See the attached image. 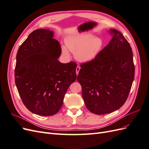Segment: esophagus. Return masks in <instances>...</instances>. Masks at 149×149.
I'll use <instances>...</instances> for the list:
<instances>
[{"instance_id": "1", "label": "esophagus", "mask_w": 149, "mask_h": 149, "mask_svg": "<svg viewBox=\"0 0 149 149\" xmlns=\"http://www.w3.org/2000/svg\"><path fill=\"white\" fill-rule=\"evenodd\" d=\"M80 69H81V67H80V66H78L77 67H76V74H77V75H78V73H79Z\"/></svg>"}]
</instances>
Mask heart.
<instances>
[{
	"instance_id": "1",
	"label": "heart",
	"mask_w": 149,
	"mask_h": 149,
	"mask_svg": "<svg viewBox=\"0 0 149 149\" xmlns=\"http://www.w3.org/2000/svg\"><path fill=\"white\" fill-rule=\"evenodd\" d=\"M65 45L61 47L62 52L66 56L70 52L74 53L75 59L81 63H88L95 59L103 47L101 38L93 36L91 33H76L65 39Z\"/></svg>"
}]
</instances>
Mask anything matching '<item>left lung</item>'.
<instances>
[{
    "instance_id": "obj_1",
    "label": "left lung",
    "mask_w": 149,
    "mask_h": 149,
    "mask_svg": "<svg viewBox=\"0 0 149 149\" xmlns=\"http://www.w3.org/2000/svg\"><path fill=\"white\" fill-rule=\"evenodd\" d=\"M112 39L95 59L81 65L77 80L88 109L106 114L119 109L126 101L134 78L130 44L123 35L110 29Z\"/></svg>"
}]
</instances>
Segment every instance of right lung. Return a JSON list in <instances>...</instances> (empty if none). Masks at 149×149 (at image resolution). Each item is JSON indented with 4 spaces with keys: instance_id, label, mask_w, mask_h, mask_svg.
Listing matches in <instances>:
<instances>
[{
    "instance_id": "right-lung-1",
    "label": "right lung",
    "mask_w": 149,
    "mask_h": 149,
    "mask_svg": "<svg viewBox=\"0 0 149 149\" xmlns=\"http://www.w3.org/2000/svg\"><path fill=\"white\" fill-rule=\"evenodd\" d=\"M54 32L37 29L19 47L16 56L15 81L24 105L34 114H56L68 88L76 79L77 65L61 63L60 45Z\"/></svg>"
}]
</instances>
